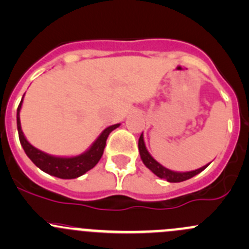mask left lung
<instances>
[{
	"label": "left lung",
	"mask_w": 249,
	"mask_h": 249,
	"mask_svg": "<svg viewBox=\"0 0 249 249\" xmlns=\"http://www.w3.org/2000/svg\"><path fill=\"white\" fill-rule=\"evenodd\" d=\"M139 149H140V155H141V159H142L143 164L148 167L154 175H157L158 177L160 178H164L166 179L167 182H171V183H177V182H183V180H187L189 178L194 177L196 176L197 173L202 172L208 165L206 166L200 167V169L195 170V171H190V172H175L171 171V170L166 169L162 165H160L157 160H154L152 158V155L148 153L147 148L144 145V141H143V136L141 135L140 140H139Z\"/></svg>",
	"instance_id": "left-lung-1"
}]
</instances>
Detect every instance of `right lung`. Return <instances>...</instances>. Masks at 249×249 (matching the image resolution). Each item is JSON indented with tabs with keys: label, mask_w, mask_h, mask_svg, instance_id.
I'll return each mask as SVG.
<instances>
[{
	"label": "right lung",
	"mask_w": 249,
	"mask_h": 249,
	"mask_svg": "<svg viewBox=\"0 0 249 249\" xmlns=\"http://www.w3.org/2000/svg\"><path fill=\"white\" fill-rule=\"evenodd\" d=\"M22 99L20 101L19 106L17 110V125H18V132H19V140L21 143L22 148H24L25 153L27 157L31 159V161L36 165L37 167L42 170V171L49 173V175L55 176L57 178H62V179H72V178H77L79 176L84 175L89 170H91L97 162L101 159L102 154H104L105 145H106L107 137L110 132L114 129L119 126V124L112 125L107 129L104 130L99 139L94 142V144L90 147L88 152L84 154L78 155L73 158H56L48 155L46 153L41 152V150L36 149L34 145L30 144L25 139L24 134L21 131V126H20V118L19 112L21 108Z\"/></svg>",
	"instance_id": "1"
}]
</instances>
